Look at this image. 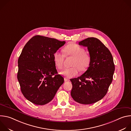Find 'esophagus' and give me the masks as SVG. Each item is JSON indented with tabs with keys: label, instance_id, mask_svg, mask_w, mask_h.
<instances>
[{
	"label": "esophagus",
	"instance_id": "1",
	"mask_svg": "<svg viewBox=\"0 0 131 131\" xmlns=\"http://www.w3.org/2000/svg\"><path fill=\"white\" fill-rule=\"evenodd\" d=\"M64 81H69V79H68L67 78H64Z\"/></svg>",
	"mask_w": 131,
	"mask_h": 131
}]
</instances>
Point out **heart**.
<instances>
[{
	"mask_svg": "<svg viewBox=\"0 0 131 131\" xmlns=\"http://www.w3.org/2000/svg\"><path fill=\"white\" fill-rule=\"evenodd\" d=\"M64 54L56 51L53 55V60L55 66L60 69L62 67L65 57L73 58L70 67L65 68L60 71V74L67 78L76 76L79 72L85 71L91 63V57L85 52L84 49L75 43H70L63 49Z\"/></svg>",
	"mask_w": 131,
	"mask_h": 131,
	"instance_id": "obj_1",
	"label": "heart"
}]
</instances>
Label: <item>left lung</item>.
I'll return each instance as SVG.
<instances>
[{"label":"left lung","instance_id":"8db88e82","mask_svg":"<svg viewBox=\"0 0 131 131\" xmlns=\"http://www.w3.org/2000/svg\"><path fill=\"white\" fill-rule=\"evenodd\" d=\"M86 47L91 63L81 76L71 79V96L82 104H91L102 100L112 82L115 69L113 56L108 49L97 38H88L79 42Z\"/></svg>","mask_w":131,"mask_h":131}]
</instances>
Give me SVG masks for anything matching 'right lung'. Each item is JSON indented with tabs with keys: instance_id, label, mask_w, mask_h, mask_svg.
<instances>
[{
	"instance_id": "right-lung-1",
	"label": "right lung",
	"mask_w": 131,
	"mask_h": 131,
	"mask_svg": "<svg viewBox=\"0 0 131 131\" xmlns=\"http://www.w3.org/2000/svg\"><path fill=\"white\" fill-rule=\"evenodd\" d=\"M65 41L36 35L25 45L18 59L17 78L24 96L43 105L51 101L64 79L58 74L53 55Z\"/></svg>"
}]
</instances>
